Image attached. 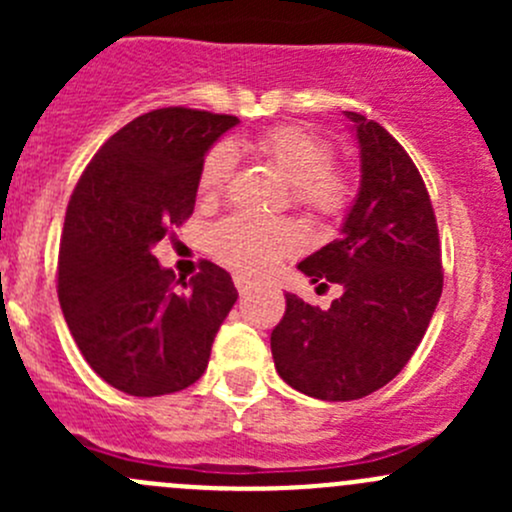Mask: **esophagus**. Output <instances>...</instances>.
I'll use <instances>...</instances> for the list:
<instances>
[{"mask_svg":"<svg viewBox=\"0 0 512 512\" xmlns=\"http://www.w3.org/2000/svg\"><path fill=\"white\" fill-rule=\"evenodd\" d=\"M235 287L240 294H247L250 292V280L245 275H235Z\"/></svg>","mask_w":512,"mask_h":512,"instance_id":"1","label":"esophagus"}]
</instances>
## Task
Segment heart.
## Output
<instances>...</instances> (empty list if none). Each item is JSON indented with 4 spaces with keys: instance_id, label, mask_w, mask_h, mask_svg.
I'll return each instance as SVG.
<instances>
[{
    "instance_id": "1",
    "label": "heart",
    "mask_w": 512,
    "mask_h": 512,
    "mask_svg": "<svg viewBox=\"0 0 512 512\" xmlns=\"http://www.w3.org/2000/svg\"><path fill=\"white\" fill-rule=\"evenodd\" d=\"M280 173L292 188V203L314 220H332L347 210L352 200V180L344 170L332 168V148L302 126H275L242 141ZM235 170V151L227 143L210 148L200 163L198 193L205 200L223 195ZM299 247V230L287 220H262L252 215H230L215 225L210 250L225 265L247 275H265L282 257Z\"/></svg>"
}]
</instances>
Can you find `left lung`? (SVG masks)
Instances as JSON below:
<instances>
[{"label": "left lung", "mask_w": 512, "mask_h": 512, "mask_svg": "<svg viewBox=\"0 0 512 512\" xmlns=\"http://www.w3.org/2000/svg\"><path fill=\"white\" fill-rule=\"evenodd\" d=\"M354 123L361 185L342 237L299 262L344 294L319 309L285 294L272 329L277 374L322 401H354L389 384L414 356L441 299V242L421 173L401 143L361 113Z\"/></svg>", "instance_id": "8db88e82"}]
</instances>
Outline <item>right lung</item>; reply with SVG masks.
<instances>
[{"label": "right lung", "mask_w": 512, "mask_h": 512, "mask_svg": "<svg viewBox=\"0 0 512 512\" xmlns=\"http://www.w3.org/2000/svg\"><path fill=\"white\" fill-rule=\"evenodd\" d=\"M237 123L183 106L143 113L98 148L76 183L59 247L61 312L91 369L123 394L195 384L237 302L223 267L203 260L190 282H175L151 252L193 215L200 163Z\"/></svg>", "instance_id": "right-lung-1"}]
</instances>
